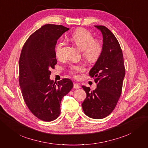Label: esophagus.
Wrapping results in <instances>:
<instances>
[{
  "label": "esophagus",
  "mask_w": 148,
  "mask_h": 148,
  "mask_svg": "<svg viewBox=\"0 0 148 148\" xmlns=\"http://www.w3.org/2000/svg\"><path fill=\"white\" fill-rule=\"evenodd\" d=\"M73 88L75 89H79V88H80V86H79V84H78V83H74Z\"/></svg>",
  "instance_id": "obj_1"
}]
</instances>
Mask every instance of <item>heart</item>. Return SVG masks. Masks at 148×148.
Segmentation results:
<instances>
[{
  "label": "heart",
  "mask_w": 148,
  "mask_h": 148,
  "mask_svg": "<svg viewBox=\"0 0 148 148\" xmlns=\"http://www.w3.org/2000/svg\"><path fill=\"white\" fill-rule=\"evenodd\" d=\"M70 39L74 44L83 50V56L90 62L97 60L102 54L103 46L102 43L94 37L91 32L86 29L79 28L75 30L71 34ZM64 42L62 39L57 43L55 48V54L57 58L62 57V49ZM85 67L82 64L70 65L68 69L69 73L72 75H76L78 73L83 72Z\"/></svg>",
  "instance_id": "heart-1"
}]
</instances>
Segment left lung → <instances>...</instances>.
Listing matches in <instances>:
<instances>
[{
    "instance_id": "obj_1",
    "label": "left lung",
    "mask_w": 148,
    "mask_h": 148,
    "mask_svg": "<svg viewBox=\"0 0 148 148\" xmlns=\"http://www.w3.org/2000/svg\"><path fill=\"white\" fill-rule=\"evenodd\" d=\"M103 36V50L89 75L94 78L97 88L91 91L82 86L86 97L82 108L88 117L101 119L114 110L120 97L125 75L123 56L114 34L104 26L96 25Z\"/></svg>"
}]
</instances>
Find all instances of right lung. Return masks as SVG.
Listing matches in <instances>:
<instances>
[{"instance_id":"obj_1","label":"right lung","mask_w":148,"mask_h":148,"mask_svg":"<svg viewBox=\"0 0 148 148\" xmlns=\"http://www.w3.org/2000/svg\"><path fill=\"white\" fill-rule=\"evenodd\" d=\"M69 29L62 25L47 24L34 32L22 48L19 60V84L28 109L45 122L56 120L60 114V102L73 86L70 79L57 83L49 77L57 59V40Z\"/></svg>"}]
</instances>
